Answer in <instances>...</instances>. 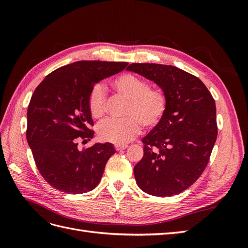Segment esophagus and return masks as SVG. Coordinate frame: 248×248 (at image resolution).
<instances>
[{"mask_svg":"<svg viewBox=\"0 0 248 248\" xmlns=\"http://www.w3.org/2000/svg\"><path fill=\"white\" fill-rule=\"evenodd\" d=\"M127 147V145H122V146H119V145H117V146H115V148H116V150L117 151H122V150H125Z\"/></svg>","mask_w":248,"mask_h":248,"instance_id":"esophagus-1","label":"esophagus"}]
</instances>
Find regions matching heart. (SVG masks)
Wrapping results in <instances>:
<instances>
[{
  "label": "heart",
  "mask_w": 248,
  "mask_h": 248,
  "mask_svg": "<svg viewBox=\"0 0 248 248\" xmlns=\"http://www.w3.org/2000/svg\"><path fill=\"white\" fill-rule=\"evenodd\" d=\"M117 94L128 100L123 120L110 119L98 126V136L102 140L115 145H126L136 138L141 125L153 128L167 111L168 100L160 90L149 89V85L129 73H124L112 81ZM89 109L93 118L101 119L107 114V96L103 86L96 85L89 95Z\"/></svg>",
  "instance_id": "1"
}]
</instances>
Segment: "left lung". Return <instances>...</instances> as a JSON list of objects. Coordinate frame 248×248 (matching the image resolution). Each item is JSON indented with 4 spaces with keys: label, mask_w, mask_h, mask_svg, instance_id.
I'll return each instance as SVG.
<instances>
[{
    "label": "left lung",
    "mask_w": 248,
    "mask_h": 248,
    "mask_svg": "<svg viewBox=\"0 0 248 248\" xmlns=\"http://www.w3.org/2000/svg\"><path fill=\"white\" fill-rule=\"evenodd\" d=\"M126 70L154 81L168 100L161 121L141 140L144 156L133 169L136 181L152 196H175L207 167L217 138L215 101L200 78L175 66L132 63Z\"/></svg>",
    "instance_id": "1"
}]
</instances>
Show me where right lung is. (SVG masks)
I'll use <instances>...</instances> for the list:
<instances>
[{
  "mask_svg": "<svg viewBox=\"0 0 248 248\" xmlns=\"http://www.w3.org/2000/svg\"><path fill=\"white\" fill-rule=\"evenodd\" d=\"M126 62L78 61L56 69L36 88L30 101L27 140L41 176L66 193L91 191L100 182L110 142L79 150L78 141L94 137L89 95L95 84L125 69Z\"/></svg>",
  "mask_w": 248,
  "mask_h": 248,
  "instance_id": "right-lung-1",
  "label": "right lung"
}]
</instances>
